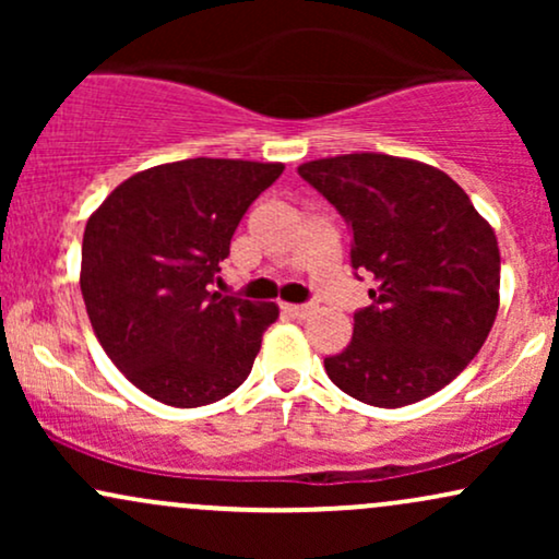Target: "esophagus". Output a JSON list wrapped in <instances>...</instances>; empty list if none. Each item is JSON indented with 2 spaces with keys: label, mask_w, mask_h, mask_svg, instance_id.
<instances>
[{
  "label": "esophagus",
  "mask_w": 559,
  "mask_h": 559,
  "mask_svg": "<svg viewBox=\"0 0 559 559\" xmlns=\"http://www.w3.org/2000/svg\"><path fill=\"white\" fill-rule=\"evenodd\" d=\"M284 310L294 318H307L312 312V305H284Z\"/></svg>",
  "instance_id": "1"
}]
</instances>
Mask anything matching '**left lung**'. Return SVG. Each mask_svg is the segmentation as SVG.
Listing matches in <instances>:
<instances>
[{"label": "left lung", "instance_id": "left-lung-1", "mask_svg": "<svg viewBox=\"0 0 559 559\" xmlns=\"http://www.w3.org/2000/svg\"><path fill=\"white\" fill-rule=\"evenodd\" d=\"M299 176L352 234L355 275L376 281L352 342L325 357L344 394L404 407L444 389L478 355L499 310V247L447 173L376 152L312 159Z\"/></svg>", "mask_w": 559, "mask_h": 559}]
</instances>
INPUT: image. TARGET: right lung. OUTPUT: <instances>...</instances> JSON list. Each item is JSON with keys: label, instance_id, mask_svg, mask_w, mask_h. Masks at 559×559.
Returning a JSON list of instances; mask_svg holds the SVG:
<instances>
[{"label": "right lung", "instance_id": "1", "mask_svg": "<svg viewBox=\"0 0 559 559\" xmlns=\"http://www.w3.org/2000/svg\"><path fill=\"white\" fill-rule=\"evenodd\" d=\"M281 163L181 159L136 173L88 217L81 292L102 349L170 407L213 404L247 381L278 307L210 284L249 204Z\"/></svg>", "mask_w": 559, "mask_h": 559}]
</instances>
